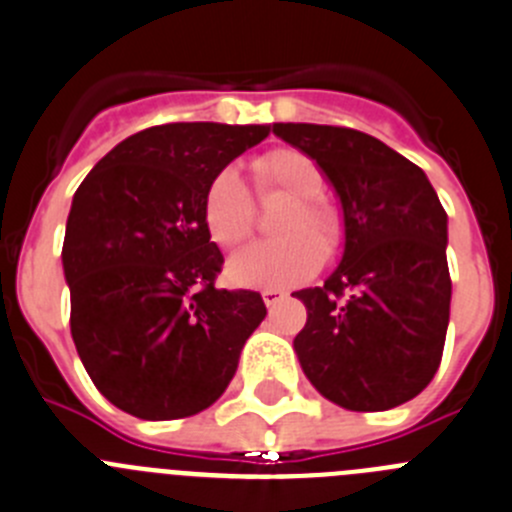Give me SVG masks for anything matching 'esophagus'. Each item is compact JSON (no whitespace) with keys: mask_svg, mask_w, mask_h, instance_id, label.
I'll return each mask as SVG.
<instances>
[{"mask_svg":"<svg viewBox=\"0 0 512 512\" xmlns=\"http://www.w3.org/2000/svg\"><path fill=\"white\" fill-rule=\"evenodd\" d=\"M285 298V293L283 290H278V288H265L262 290V301H265V306L267 308H273L275 303H280Z\"/></svg>","mask_w":512,"mask_h":512,"instance_id":"1","label":"esophagus"}]
</instances>
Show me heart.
<instances>
[{
	"instance_id": "obj_1",
	"label": "heart",
	"mask_w": 512,
	"mask_h": 512,
	"mask_svg": "<svg viewBox=\"0 0 512 512\" xmlns=\"http://www.w3.org/2000/svg\"><path fill=\"white\" fill-rule=\"evenodd\" d=\"M252 178L260 191H283L290 196L278 224L285 237L252 242L227 262L229 283L239 288H288L311 278L324 262L326 250L339 242V216L319 199L324 176L319 165L298 150H273L252 160ZM204 222L216 245L232 247L252 227L250 188L234 168L219 170L204 196Z\"/></svg>"
}]
</instances>
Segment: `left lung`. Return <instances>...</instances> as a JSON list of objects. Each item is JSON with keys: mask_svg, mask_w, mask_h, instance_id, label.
<instances>
[{"mask_svg": "<svg viewBox=\"0 0 512 512\" xmlns=\"http://www.w3.org/2000/svg\"><path fill=\"white\" fill-rule=\"evenodd\" d=\"M342 204L344 252L324 285L298 290L303 375L347 411H388L439 370L449 326V219L426 173L365 132L275 122Z\"/></svg>", "mask_w": 512, "mask_h": 512, "instance_id": "8db88e82", "label": "left lung"}]
</instances>
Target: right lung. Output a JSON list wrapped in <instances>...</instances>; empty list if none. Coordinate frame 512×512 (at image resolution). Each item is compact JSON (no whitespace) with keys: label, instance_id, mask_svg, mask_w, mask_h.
Listing matches in <instances>:
<instances>
[{"label":"right lung","instance_id":"right-lung-1","mask_svg":"<svg viewBox=\"0 0 512 512\" xmlns=\"http://www.w3.org/2000/svg\"><path fill=\"white\" fill-rule=\"evenodd\" d=\"M270 124L176 122L119 142L73 193L63 239L71 336L119 411L170 421L222 398L265 319L255 290L216 288L204 222L211 178Z\"/></svg>","mask_w":512,"mask_h":512}]
</instances>
